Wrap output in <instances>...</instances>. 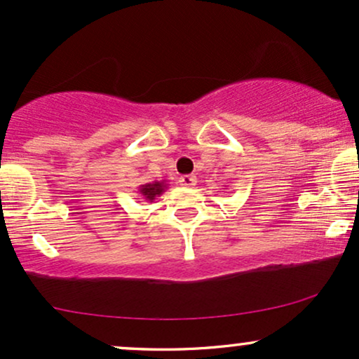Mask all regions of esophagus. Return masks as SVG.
Here are the masks:
<instances>
[{"label":"esophagus","instance_id":"1","mask_svg":"<svg viewBox=\"0 0 359 359\" xmlns=\"http://www.w3.org/2000/svg\"><path fill=\"white\" fill-rule=\"evenodd\" d=\"M180 183L183 184V187H188V188H191V187H195L196 184V176H193V175H183L180 178Z\"/></svg>","mask_w":359,"mask_h":359}]
</instances>
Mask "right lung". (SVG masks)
Instances as JSON below:
<instances>
[{"label": "right lung", "instance_id": "add662e5", "mask_svg": "<svg viewBox=\"0 0 359 359\" xmlns=\"http://www.w3.org/2000/svg\"><path fill=\"white\" fill-rule=\"evenodd\" d=\"M166 188L168 184L164 183V181H153V183L141 184V187L137 188V193L144 201H154V198L161 195Z\"/></svg>", "mask_w": 359, "mask_h": 359}]
</instances>
